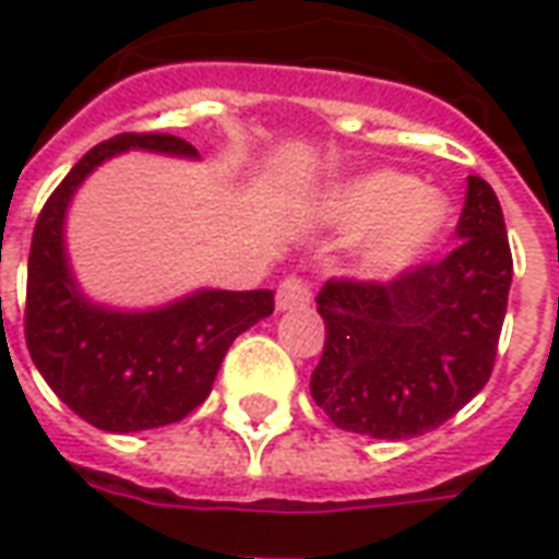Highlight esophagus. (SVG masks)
<instances>
[{"mask_svg": "<svg viewBox=\"0 0 559 559\" xmlns=\"http://www.w3.org/2000/svg\"><path fill=\"white\" fill-rule=\"evenodd\" d=\"M311 302V284L306 278H284L278 284V296H275V306L278 311H290V308H306Z\"/></svg>", "mask_w": 559, "mask_h": 559, "instance_id": "esophagus-1", "label": "esophagus"}]
</instances>
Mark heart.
Returning <instances> with one entry per match:
<instances>
[{"label":"heart","instance_id":"heart-1","mask_svg":"<svg viewBox=\"0 0 559 559\" xmlns=\"http://www.w3.org/2000/svg\"><path fill=\"white\" fill-rule=\"evenodd\" d=\"M402 171H374L345 187L333 202L338 224L369 229L362 263L372 272L412 266L448 226V202L432 190H417Z\"/></svg>","mask_w":559,"mask_h":559}]
</instances>
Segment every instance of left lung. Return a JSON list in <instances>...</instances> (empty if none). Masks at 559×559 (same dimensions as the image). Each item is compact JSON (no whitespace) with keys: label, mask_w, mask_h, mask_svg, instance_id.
Here are the masks:
<instances>
[{"label":"left lung","mask_w":559,"mask_h":559,"mask_svg":"<svg viewBox=\"0 0 559 559\" xmlns=\"http://www.w3.org/2000/svg\"><path fill=\"white\" fill-rule=\"evenodd\" d=\"M460 245L393 281L333 278L318 293L326 326L311 396L338 429L412 439L442 427L487 384L511 287L502 209L469 175Z\"/></svg>","instance_id":"1"}]
</instances>
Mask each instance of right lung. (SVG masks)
I'll return each mask as SVG.
<instances>
[{
  "instance_id": "1",
  "label": "right lung",
  "mask_w": 559,
  "mask_h": 559,
  "mask_svg": "<svg viewBox=\"0 0 559 559\" xmlns=\"http://www.w3.org/2000/svg\"><path fill=\"white\" fill-rule=\"evenodd\" d=\"M130 147L197 157L166 132H123L96 144L62 178L35 221L26 269V347L35 369L78 417L105 432L157 429L187 417L212 393L224 354L275 311L272 290H197L151 311L93 306L66 260L62 224L81 181Z\"/></svg>"
}]
</instances>
